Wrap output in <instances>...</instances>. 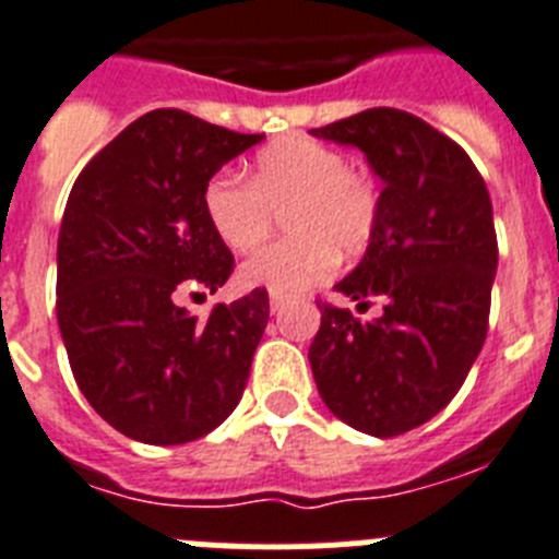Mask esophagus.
<instances>
[{"label":"esophagus","mask_w":559,"mask_h":559,"mask_svg":"<svg viewBox=\"0 0 559 559\" xmlns=\"http://www.w3.org/2000/svg\"><path fill=\"white\" fill-rule=\"evenodd\" d=\"M284 298H278V295H272L270 298V309H272V316H275V312H281V309H284Z\"/></svg>","instance_id":"34e87169"}]
</instances>
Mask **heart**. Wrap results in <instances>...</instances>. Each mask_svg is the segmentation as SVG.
Wrapping results in <instances>:
<instances>
[{"label": "heart", "instance_id": "1", "mask_svg": "<svg viewBox=\"0 0 559 559\" xmlns=\"http://www.w3.org/2000/svg\"><path fill=\"white\" fill-rule=\"evenodd\" d=\"M201 207L215 238L233 252L261 247L272 215L284 213L289 241L247 258L238 284L298 298L330 278L337 255H358L372 241L381 192L341 150L295 135L258 153L247 185L229 173L210 178Z\"/></svg>", "mask_w": 559, "mask_h": 559}]
</instances>
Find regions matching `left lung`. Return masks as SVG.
Returning <instances> with one entry per match:
<instances>
[{
	"label": "left lung",
	"mask_w": 559,
	"mask_h": 559,
	"mask_svg": "<svg viewBox=\"0 0 559 559\" xmlns=\"http://www.w3.org/2000/svg\"><path fill=\"white\" fill-rule=\"evenodd\" d=\"M367 156L383 181L360 264L335 284L383 316L358 321L318 304L309 364L326 409L352 429L395 438L438 415L466 381L489 330L497 236L486 181L461 144L395 107L312 130Z\"/></svg>",
	"instance_id": "1"
}]
</instances>
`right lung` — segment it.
<instances>
[{"instance_id": "1", "label": "right lung", "mask_w": 559, "mask_h": 559, "mask_svg": "<svg viewBox=\"0 0 559 559\" xmlns=\"http://www.w3.org/2000/svg\"><path fill=\"white\" fill-rule=\"evenodd\" d=\"M261 139L164 107L98 150L70 190L56 250L59 332L82 395L128 438L190 443L241 401L270 318L266 289L215 304L204 323L178 301L227 284L233 252L201 195Z\"/></svg>"}]
</instances>
